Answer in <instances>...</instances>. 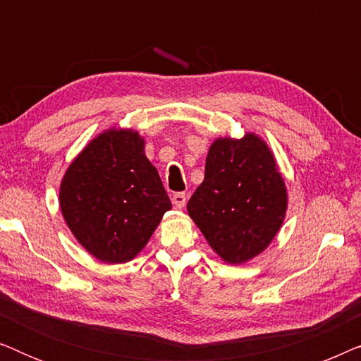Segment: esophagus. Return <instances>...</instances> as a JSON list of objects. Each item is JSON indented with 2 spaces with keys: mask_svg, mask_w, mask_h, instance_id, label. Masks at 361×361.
I'll list each match as a JSON object with an SVG mask.
<instances>
[{
  "mask_svg": "<svg viewBox=\"0 0 361 361\" xmlns=\"http://www.w3.org/2000/svg\"><path fill=\"white\" fill-rule=\"evenodd\" d=\"M187 204V195L184 192H176L174 195H172V205L176 207V209H182V207H185Z\"/></svg>",
  "mask_w": 361,
  "mask_h": 361,
  "instance_id": "34e87169",
  "label": "esophagus"
}]
</instances>
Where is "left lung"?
Instances as JSON below:
<instances>
[{"label":"left lung","instance_id":"left-lung-1","mask_svg":"<svg viewBox=\"0 0 361 361\" xmlns=\"http://www.w3.org/2000/svg\"><path fill=\"white\" fill-rule=\"evenodd\" d=\"M288 194L273 152L256 135L210 146L204 182L187 212L221 259L241 264L259 255L283 225Z\"/></svg>","mask_w":361,"mask_h":361}]
</instances>
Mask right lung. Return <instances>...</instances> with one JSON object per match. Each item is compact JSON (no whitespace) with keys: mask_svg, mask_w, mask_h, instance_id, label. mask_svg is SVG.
Wrapping results in <instances>:
<instances>
[{"mask_svg":"<svg viewBox=\"0 0 361 361\" xmlns=\"http://www.w3.org/2000/svg\"><path fill=\"white\" fill-rule=\"evenodd\" d=\"M61 210L88 253L103 263H126L171 210L161 177L133 130H108L68 166L61 184Z\"/></svg>","mask_w":361,"mask_h":361,"instance_id":"obj_1","label":"right lung"}]
</instances>
